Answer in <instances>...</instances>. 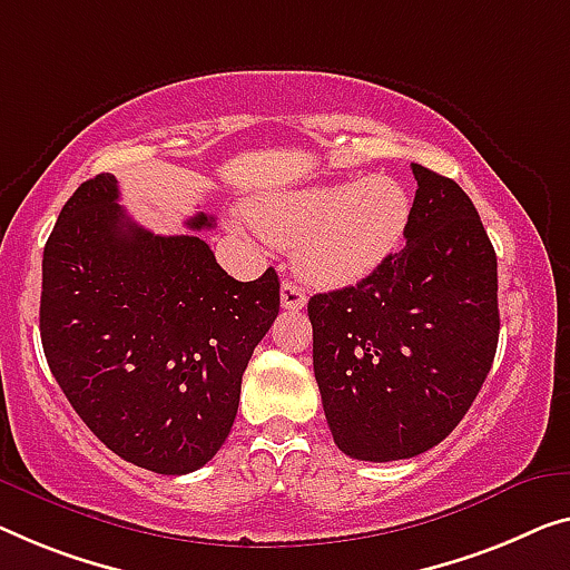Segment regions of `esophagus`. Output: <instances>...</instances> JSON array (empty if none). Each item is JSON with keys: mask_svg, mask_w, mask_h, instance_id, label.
<instances>
[{"mask_svg": "<svg viewBox=\"0 0 570 570\" xmlns=\"http://www.w3.org/2000/svg\"><path fill=\"white\" fill-rule=\"evenodd\" d=\"M304 304H307V294H304V288L294 282H286L282 286V307L296 312L302 309Z\"/></svg>", "mask_w": 570, "mask_h": 570, "instance_id": "34e87169", "label": "esophagus"}]
</instances>
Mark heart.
<instances>
[{"label": "heart", "instance_id": "obj_1", "mask_svg": "<svg viewBox=\"0 0 570 570\" xmlns=\"http://www.w3.org/2000/svg\"><path fill=\"white\" fill-rule=\"evenodd\" d=\"M250 223L317 284H353L373 274L399 248L412 217L406 189L389 176L312 184L263 197L248 207Z\"/></svg>", "mask_w": 570, "mask_h": 570}]
</instances>
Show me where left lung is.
Instances as JSON below:
<instances>
[{"label": "left lung", "mask_w": 570, "mask_h": 570, "mask_svg": "<svg viewBox=\"0 0 570 570\" xmlns=\"http://www.w3.org/2000/svg\"><path fill=\"white\" fill-rule=\"evenodd\" d=\"M406 245L355 286L314 294L312 361L335 445L402 461L458 428L499 343L497 253L453 178L412 164Z\"/></svg>", "instance_id": "1"}]
</instances>
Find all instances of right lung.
Wrapping results in <instances>:
<instances>
[{"label": "right lung", "instance_id": "right-lung-1", "mask_svg": "<svg viewBox=\"0 0 570 570\" xmlns=\"http://www.w3.org/2000/svg\"><path fill=\"white\" fill-rule=\"evenodd\" d=\"M117 199V178L99 174L58 215L42 250V351L112 453L191 473L230 435L243 371L282 304L278 276L237 282L202 237L153 235Z\"/></svg>", "mask_w": 570, "mask_h": 570}]
</instances>
